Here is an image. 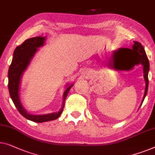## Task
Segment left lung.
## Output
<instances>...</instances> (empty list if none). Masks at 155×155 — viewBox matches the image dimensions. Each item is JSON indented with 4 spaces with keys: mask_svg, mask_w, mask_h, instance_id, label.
Returning a JSON list of instances; mask_svg holds the SVG:
<instances>
[{
    "mask_svg": "<svg viewBox=\"0 0 155 155\" xmlns=\"http://www.w3.org/2000/svg\"><path fill=\"white\" fill-rule=\"evenodd\" d=\"M134 44L132 46L131 49L129 48H120L117 50L113 51L112 56L111 62L113 64H116L117 62H126L131 67L135 65L141 64L143 68V76L145 81V89L144 96H143L142 102L140 105H142L145 96L147 95V89H148V72L150 70V63L147 59L146 53L143 48L142 45L140 42L134 41Z\"/></svg>",
    "mask_w": 155,
    "mask_h": 155,
    "instance_id": "obj_1",
    "label": "left lung"
}]
</instances>
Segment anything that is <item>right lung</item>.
Here are the masks:
<instances>
[{
    "instance_id": "1",
    "label": "right lung",
    "mask_w": 155,
    "mask_h": 155,
    "mask_svg": "<svg viewBox=\"0 0 155 155\" xmlns=\"http://www.w3.org/2000/svg\"><path fill=\"white\" fill-rule=\"evenodd\" d=\"M46 38L37 36L26 40L21 45L17 46L13 53L12 61L8 71V89L10 97L18 111L24 117L35 122L42 123L54 120L61 115L64 107L65 101L73 83L68 85L63 95V104L61 110L57 113L45 115H32L28 113L22 105L19 97V89L21 80L24 71L26 70L31 60L38 48L43 46Z\"/></svg>"
}]
</instances>
